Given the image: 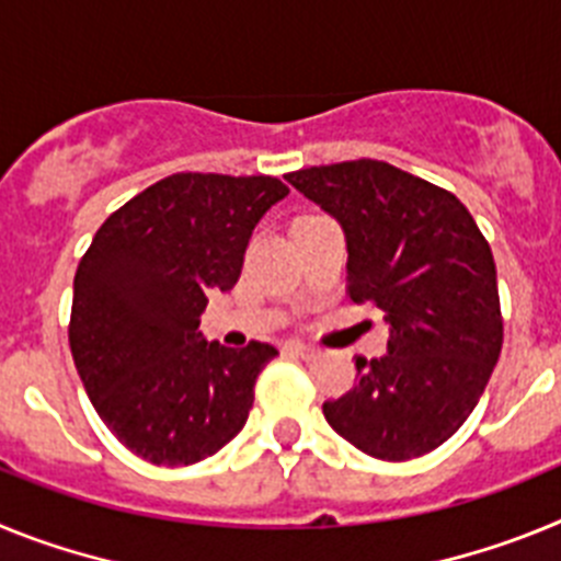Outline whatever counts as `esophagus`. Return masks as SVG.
Listing matches in <instances>:
<instances>
[{
  "label": "esophagus",
  "instance_id": "esophagus-1",
  "mask_svg": "<svg viewBox=\"0 0 561 561\" xmlns=\"http://www.w3.org/2000/svg\"><path fill=\"white\" fill-rule=\"evenodd\" d=\"M289 351L295 356H300V359H314V356H317V348H311V345H304V342H291Z\"/></svg>",
  "mask_w": 561,
  "mask_h": 561
}]
</instances>
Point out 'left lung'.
<instances>
[{"label": "left lung", "mask_w": 561, "mask_h": 561, "mask_svg": "<svg viewBox=\"0 0 561 561\" xmlns=\"http://www.w3.org/2000/svg\"><path fill=\"white\" fill-rule=\"evenodd\" d=\"M286 180L340 221L351 300L374 304L390 325L388 354L356 356L359 381L325 401V421L370 458L433 453L469 419L503 348L489 241L458 196L388 162Z\"/></svg>", "instance_id": "obj_1"}]
</instances>
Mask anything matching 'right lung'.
Instances as JSON below:
<instances>
[{
	"instance_id": "right-lung-1",
	"label": "right lung",
	"mask_w": 561,
	"mask_h": 561,
	"mask_svg": "<svg viewBox=\"0 0 561 561\" xmlns=\"http://www.w3.org/2000/svg\"><path fill=\"white\" fill-rule=\"evenodd\" d=\"M289 187L275 176L173 173L114 210L81 257L69 348L98 415L134 455L187 466L230 444L277 351L207 342L210 291L236 286L250 236Z\"/></svg>"
}]
</instances>
